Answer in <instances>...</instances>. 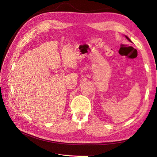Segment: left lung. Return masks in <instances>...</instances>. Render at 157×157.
I'll return each mask as SVG.
<instances>
[{
  "mask_svg": "<svg viewBox=\"0 0 157 157\" xmlns=\"http://www.w3.org/2000/svg\"><path fill=\"white\" fill-rule=\"evenodd\" d=\"M125 36V37L127 38V39H128V40L129 41V42H132V41H131V40H130L129 38V37H128V36H125V35H124Z\"/></svg>",
  "mask_w": 157,
  "mask_h": 157,
  "instance_id": "8db88e82",
  "label": "left lung"
}]
</instances>
